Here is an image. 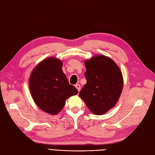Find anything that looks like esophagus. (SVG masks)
I'll return each mask as SVG.
<instances>
[{"label": "esophagus", "mask_w": 155, "mask_h": 155, "mask_svg": "<svg viewBox=\"0 0 155 155\" xmlns=\"http://www.w3.org/2000/svg\"><path fill=\"white\" fill-rule=\"evenodd\" d=\"M75 87H76V88L78 89V92L80 91V90H81V86H80V85H79V84H76V85H75Z\"/></svg>", "instance_id": "34e87169"}]
</instances>
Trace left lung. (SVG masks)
Segmentation results:
<instances>
[{"mask_svg": "<svg viewBox=\"0 0 155 155\" xmlns=\"http://www.w3.org/2000/svg\"><path fill=\"white\" fill-rule=\"evenodd\" d=\"M85 64L87 83L79 96L93 114L102 115L119 100L124 85L122 73L113 60L104 55L85 60Z\"/></svg>", "mask_w": 155, "mask_h": 155, "instance_id": "8db88e82", "label": "left lung"}]
</instances>
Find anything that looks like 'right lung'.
<instances>
[{
	"label": "right lung",
	"mask_w": 155,
	"mask_h": 155,
	"mask_svg": "<svg viewBox=\"0 0 155 155\" xmlns=\"http://www.w3.org/2000/svg\"><path fill=\"white\" fill-rule=\"evenodd\" d=\"M62 67V61L48 58L37 65L29 78L33 100L40 109L51 115L58 114L66 100L78 93L77 88L69 84Z\"/></svg>",
	"instance_id": "obj_1"
}]
</instances>
